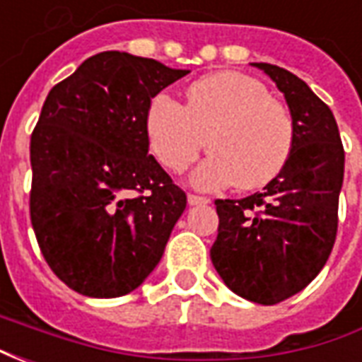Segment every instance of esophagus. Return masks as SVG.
<instances>
[{
	"label": "esophagus",
	"mask_w": 362,
	"mask_h": 362,
	"mask_svg": "<svg viewBox=\"0 0 362 362\" xmlns=\"http://www.w3.org/2000/svg\"><path fill=\"white\" fill-rule=\"evenodd\" d=\"M188 204L192 205V207H196V205H207V204H209V199H207V197L194 196V194H189Z\"/></svg>",
	"instance_id": "34e87169"
}]
</instances>
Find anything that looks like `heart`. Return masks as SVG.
<instances>
[{
    "label": "heart",
    "mask_w": 362,
    "mask_h": 362,
    "mask_svg": "<svg viewBox=\"0 0 362 362\" xmlns=\"http://www.w3.org/2000/svg\"><path fill=\"white\" fill-rule=\"evenodd\" d=\"M149 147L168 170L182 173L209 145L213 153L192 174L199 189L230 184L254 189L285 168L295 127L287 108L256 79L238 71L205 75L188 87L186 106L158 93L145 114Z\"/></svg>",
    "instance_id": "b5f03b06"
}]
</instances>
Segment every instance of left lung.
<instances>
[{
	"instance_id": "1",
	"label": "left lung",
	"mask_w": 362,
	"mask_h": 362,
	"mask_svg": "<svg viewBox=\"0 0 362 362\" xmlns=\"http://www.w3.org/2000/svg\"><path fill=\"white\" fill-rule=\"evenodd\" d=\"M285 96L295 141L285 168L243 199H217L211 262L233 293L277 304L300 293L326 266L337 233L343 186L341 137L327 104L283 67L252 64Z\"/></svg>"
}]
</instances>
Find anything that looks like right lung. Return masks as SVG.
I'll use <instances>...</instances> for the list:
<instances>
[{"instance_id": "1", "label": "right lung", "mask_w": 362, "mask_h": 362, "mask_svg": "<svg viewBox=\"0 0 362 362\" xmlns=\"http://www.w3.org/2000/svg\"><path fill=\"white\" fill-rule=\"evenodd\" d=\"M188 74L100 52L44 100L30 137V221L52 272L79 295H127L165 254L186 194L149 155L145 114Z\"/></svg>"}]
</instances>
